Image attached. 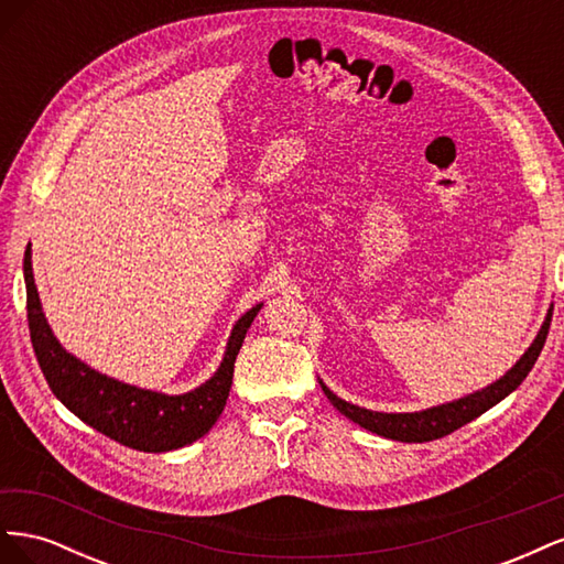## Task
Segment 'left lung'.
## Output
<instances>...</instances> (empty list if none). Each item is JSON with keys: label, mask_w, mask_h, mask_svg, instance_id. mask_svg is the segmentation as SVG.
<instances>
[{"label": "left lung", "mask_w": 564, "mask_h": 564, "mask_svg": "<svg viewBox=\"0 0 564 564\" xmlns=\"http://www.w3.org/2000/svg\"><path fill=\"white\" fill-rule=\"evenodd\" d=\"M551 317H553V308L545 315L541 329L534 338V344L524 350V355L520 360L510 367L499 381L489 383L482 390H475L470 395L447 402V404H437L431 409H423V412H412V414H383V412H371V409L350 404L346 400H340L338 395L324 386V395L329 398V402L338 409L340 414L348 416L352 423L362 425V429L377 433L381 437L388 440H398V442H431L437 437H445L449 433H454L460 425L470 423L473 419H477L480 414H485L487 409H491L494 404H499L503 398H508L524 379L527 373L532 371L534 362L539 360L541 348L545 344V336H549V327H551Z\"/></svg>", "instance_id": "1"}]
</instances>
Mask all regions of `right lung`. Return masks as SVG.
I'll return each mask as SVG.
<instances>
[{
	"instance_id": "right-lung-1",
	"label": "right lung",
	"mask_w": 564,
	"mask_h": 564,
	"mask_svg": "<svg viewBox=\"0 0 564 564\" xmlns=\"http://www.w3.org/2000/svg\"><path fill=\"white\" fill-rule=\"evenodd\" d=\"M23 275L28 289V327L32 348H35L48 388L77 419L119 442V445L152 454L185 447L209 433L226 406L232 386L235 357L240 352L251 322L263 308V303L253 305L235 322L224 362L207 383L183 392V395H164V392L110 379L77 360L58 344L42 313L35 275H32L30 245L23 259Z\"/></svg>"
}]
</instances>
